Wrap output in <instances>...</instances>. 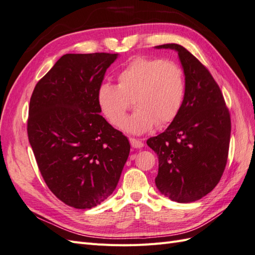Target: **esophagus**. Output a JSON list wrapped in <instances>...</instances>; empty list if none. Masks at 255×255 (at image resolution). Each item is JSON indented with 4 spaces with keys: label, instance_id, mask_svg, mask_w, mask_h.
Segmentation results:
<instances>
[{
    "label": "esophagus",
    "instance_id": "34e87169",
    "mask_svg": "<svg viewBox=\"0 0 255 255\" xmlns=\"http://www.w3.org/2000/svg\"><path fill=\"white\" fill-rule=\"evenodd\" d=\"M129 141H130V144H131V146H132L133 148H141V147L143 146L142 141H140V140H138V139L130 138Z\"/></svg>",
    "mask_w": 255,
    "mask_h": 255
}]
</instances>
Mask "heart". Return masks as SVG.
<instances>
[{
    "label": "heart",
    "instance_id": "obj_1",
    "mask_svg": "<svg viewBox=\"0 0 255 255\" xmlns=\"http://www.w3.org/2000/svg\"><path fill=\"white\" fill-rule=\"evenodd\" d=\"M117 80L119 85H101L98 103L107 120L121 128L132 100L137 110L124 126L131 133H144L154 125L172 122L183 104L185 74L175 61L135 57L124 67Z\"/></svg>",
    "mask_w": 255,
    "mask_h": 255
}]
</instances>
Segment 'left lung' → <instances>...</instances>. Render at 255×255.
<instances>
[{"instance_id": "1", "label": "left lung", "mask_w": 255, "mask_h": 255, "mask_svg": "<svg viewBox=\"0 0 255 255\" xmlns=\"http://www.w3.org/2000/svg\"><path fill=\"white\" fill-rule=\"evenodd\" d=\"M156 48L178 51L184 70L183 104L169 127L146 143L158 156L159 192L177 202H192L218 185L226 167L231 115L209 70L179 44Z\"/></svg>"}]
</instances>
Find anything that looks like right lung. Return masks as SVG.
<instances>
[{
    "label": "right lung",
    "instance_id": "add662e5",
    "mask_svg": "<svg viewBox=\"0 0 255 255\" xmlns=\"http://www.w3.org/2000/svg\"><path fill=\"white\" fill-rule=\"evenodd\" d=\"M117 54H67L35 85L28 138L45 183L76 209H90L116 188L129 141L99 114L97 99Z\"/></svg>",
    "mask_w": 255,
    "mask_h": 255
}]
</instances>
